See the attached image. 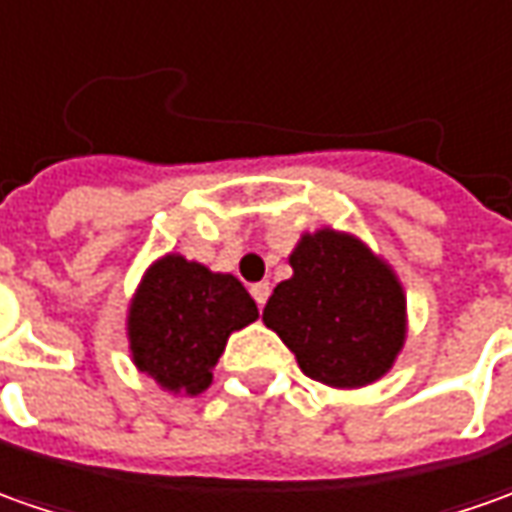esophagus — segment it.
Returning a JSON list of instances; mask_svg holds the SVG:
<instances>
[{"label":"esophagus","mask_w":512,"mask_h":512,"mask_svg":"<svg viewBox=\"0 0 512 512\" xmlns=\"http://www.w3.org/2000/svg\"><path fill=\"white\" fill-rule=\"evenodd\" d=\"M249 291H252V297H255L257 308H263V305H266V300H269L271 285L269 283H255L252 288H249Z\"/></svg>","instance_id":"34e87169"}]
</instances>
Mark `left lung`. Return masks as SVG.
I'll use <instances>...</instances> for the list:
<instances>
[{"label":"left lung","instance_id":"obj_1","mask_svg":"<svg viewBox=\"0 0 512 512\" xmlns=\"http://www.w3.org/2000/svg\"><path fill=\"white\" fill-rule=\"evenodd\" d=\"M294 274L274 288L263 322L319 384L358 389L392 370L406 342V294L395 269L356 235L305 232Z\"/></svg>","mask_w":512,"mask_h":512}]
</instances>
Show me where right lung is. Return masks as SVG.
I'll return each mask as SVG.
<instances>
[{
    "label": "right lung",
    "instance_id": "add662e5",
    "mask_svg": "<svg viewBox=\"0 0 512 512\" xmlns=\"http://www.w3.org/2000/svg\"><path fill=\"white\" fill-rule=\"evenodd\" d=\"M257 316L238 277L170 252L148 266L128 305L131 361L173 395H201L229 336Z\"/></svg>",
    "mask_w": 512,
    "mask_h": 512
}]
</instances>
